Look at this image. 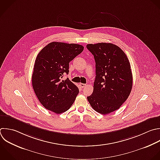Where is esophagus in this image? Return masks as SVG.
<instances>
[{"instance_id": "1", "label": "esophagus", "mask_w": 160, "mask_h": 160, "mask_svg": "<svg viewBox=\"0 0 160 160\" xmlns=\"http://www.w3.org/2000/svg\"><path fill=\"white\" fill-rule=\"evenodd\" d=\"M79 86H80L82 88H84V87L86 86V84H83V83H80V84H79Z\"/></svg>"}]
</instances>
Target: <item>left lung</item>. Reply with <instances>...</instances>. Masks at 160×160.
Instances as JSON below:
<instances>
[{
  "mask_svg": "<svg viewBox=\"0 0 160 160\" xmlns=\"http://www.w3.org/2000/svg\"><path fill=\"white\" fill-rule=\"evenodd\" d=\"M86 47L96 62L93 92L87 98L96 111L107 114L118 109L131 93L130 63L124 51L113 44H89Z\"/></svg>",
  "mask_w": 160,
  "mask_h": 160,
  "instance_id": "8db88e82",
  "label": "left lung"
}]
</instances>
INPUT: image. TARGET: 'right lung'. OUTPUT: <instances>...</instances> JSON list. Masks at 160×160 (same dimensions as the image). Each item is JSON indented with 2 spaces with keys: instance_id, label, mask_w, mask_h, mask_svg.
Returning <instances> with one entry per match:
<instances>
[{
  "instance_id": "right-lung-1",
  "label": "right lung",
  "mask_w": 160,
  "mask_h": 160,
  "mask_svg": "<svg viewBox=\"0 0 160 160\" xmlns=\"http://www.w3.org/2000/svg\"><path fill=\"white\" fill-rule=\"evenodd\" d=\"M84 50L77 44L52 42L45 46L35 61L32 82L39 101L47 109L56 114L68 111L79 93L78 88L69 78V63Z\"/></svg>"
}]
</instances>
